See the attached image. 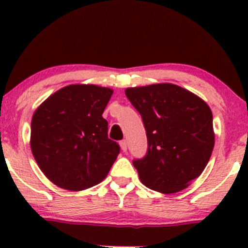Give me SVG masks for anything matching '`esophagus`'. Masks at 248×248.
<instances>
[{
  "mask_svg": "<svg viewBox=\"0 0 248 248\" xmlns=\"http://www.w3.org/2000/svg\"><path fill=\"white\" fill-rule=\"evenodd\" d=\"M120 146H121L122 151L126 152L127 151V141H126V140H121V141H120Z\"/></svg>",
  "mask_w": 248,
  "mask_h": 248,
  "instance_id": "esophagus-1",
  "label": "esophagus"
}]
</instances>
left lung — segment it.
Wrapping results in <instances>:
<instances>
[{"mask_svg": "<svg viewBox=\"0 0 248 248\" xmlns=\"http://www.w3.org/2000/svg\"><path fill=\"white\" fill-rule=\"evenodd\" d=\"M124 92L146 131V155L133 159L140 180L161 193L182 191L202 174L211 157V109L174 84L129 87Z\"/></svg>", "mask_w": 248, "mask_h": 248, "instance_id": "8db88e82", "label": "left lung"}]
</instances>
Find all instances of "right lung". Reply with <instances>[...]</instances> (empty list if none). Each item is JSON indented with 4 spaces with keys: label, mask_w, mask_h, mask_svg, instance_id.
<instances>
[{
    "label": "right lung",
    "mask_w": 248,
    "mask_h": 248,
    "mask_svg": "<svg viewBox=\"0 0 248 248\" xmlns=\"http://www.w3.org/2000/svg\"><path fill=\"white\" fill-rule=\"evenodd\" d=\"M112 90L69 85L34 111L31 150L44 175L56 186L81 191L106 179L120 154L103 119Z\"/></svg>",
    "instance_id": "1"
}]
</instances>
